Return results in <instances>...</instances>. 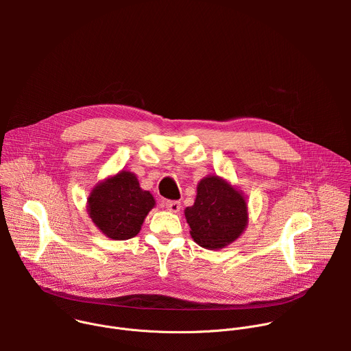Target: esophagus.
<instances>
[{
  "mask_svg": "<svg viewBox=\"0 0 351 351\" xmlns=\"http://www.w3.org/2000/svg\"><path fill=\"white\" fill-rule=\"evenodd\" d=\"M165 207H167V210H169L171 213H179L180 211V207H182V204L179 203V202H175V199H173V202H167L165 203Z\"/></svg>",
  "mask_w": 351,
  "mask_h": 351,
  "instance_id": "34e87169",
  "label": "esophagus"
}]
</instances>
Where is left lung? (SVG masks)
<instances>
[{
	"label": "left lung",
	"instance_id": "left-lung-1",
	"mask_svg": "<svg viewBox=\"0 0 351 351\" xmlns=\"http://www.w3.org/2000/svg\"><path fill=\"white\" fill-rule=\"evenodd\" d=\"M193 240L217 250L233 243L248 223L245 197L219 176H207L197 184L194 204L184 210Z\"/></svg>",
	"mask_w": 351,
	"mask_h": 351
}]
</instances>
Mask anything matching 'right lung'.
<instances>
[{"instance_id": "1", "label": "right lung", "mask_w": 351, "mask_h": 351, "mask_svg": "<svg viewBox=\"0 0 351 351\" xmlns=\"http://www.w3.org/2000/svg\"><path fill=\"white\" fill-rule=\"evenodd\" d=\"M154 206L153 194L143 190L136 175L128 171L99 182L87 198V213L91 221L114 240L134 237Z\"/></svg>"}]
</instances>
